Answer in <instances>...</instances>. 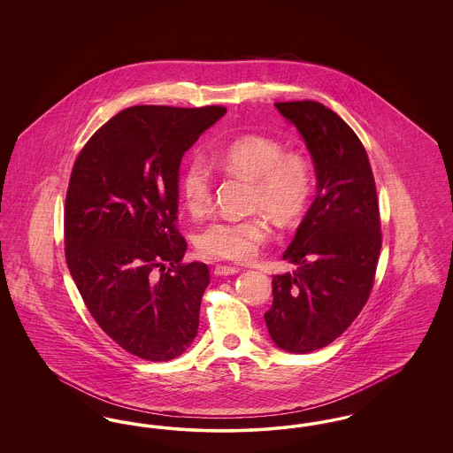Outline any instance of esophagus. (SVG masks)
I'll use <instances>...</instances> for the list:
<instances>
[{"instance_id": "esophagus-1", "label": "esophagus", "mask_w": 453, "mask_h": 453, "mask_svg": "<svg viewBox=\"0 0 453 453\" xmlns=\"http://www.w3.org/2000/svg\"><path fill=\"white\" fill-rule=\"evenodd\" d=\"M239 273L237 266H227V265H217L214 268V275L217 277H227V275H236Z\"/></svg>"}]
</instances>
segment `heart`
Returning a JSON list of instances; mask_svg holds the SVG:
<instances>
[{"label": "heart", "mask_w": 453, "mask_h": 453, "mask_svg": "<svg viewBox=\"0 0 453 453\" xmlns=\"http://www.w3.org/2000/svg\"><path fill=\"white\" fill-rule=\"evenodd\" d=\"M217 163L226 172L251 180L250 216L224 217L211 222L196 236V250L203 258L251 261L272 236L270 214L277 222L288 224L301 216L312 188V173L307 159L297 152H283L277 141L246 135L219 154ZM214 174L202 157L192 159L180 178V194L185 207L200 216L212 203Z\"/></svg>", "instance_id": "heart-1"}]
</instances>
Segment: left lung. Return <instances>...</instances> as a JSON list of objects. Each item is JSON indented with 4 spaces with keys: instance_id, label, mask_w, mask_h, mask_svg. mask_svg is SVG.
I'll return each mask as SVG.
<instances>
[{
    "instance_id": "left-lung-1",
    "label": "left lung",
    "mask_w": 453,
    "mask_h": 453,
    "mask_svg": "<svg viewBox=\"0 0 453 453\" xmlns=\"http://www.w3.org/2000/svg\"><path fill=\"white\" fill-rule=\"evenodd\" d=\"M311 152L316 196L281 258L294 273L273 277L265 323L273 343L309 353L333 343L364 309L382 246L377 190L365 148L318 102L275 104Z\"/></svg>"
}]
</instances>
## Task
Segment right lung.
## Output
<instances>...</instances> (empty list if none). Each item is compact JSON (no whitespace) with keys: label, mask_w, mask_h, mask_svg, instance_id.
Listing matches in <instances>:
<instances>
[{"label":"right lung","mask_w":453,"mask_h":453,"mask_svg":"<svg viewBox=\"0 0 453 453\" xmlns=\"http://www.w3.org/2000/svg\"><path fill=\"white\" fill-rule=\"evenodd\" d=\"M224 107L126 108L96 130L71 173L65 263L93 319L132 355L168 362L194 343L205 263H181L174 227L183 154Z\"/></svg>","instance_id":"add662e5"}]
</instances>
